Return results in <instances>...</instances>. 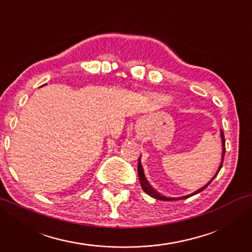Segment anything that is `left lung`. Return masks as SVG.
I'll list each match as a JSON object with an SVG mask.
<instances>
[{
    "mask_svg": "<svg viewBox=\"0 0 252 252\" xmlns=\"http://www.w3.org/2000/svg\"><path fill=\"white\" fill-rule=\"evenodd\" d=\"M220 137H221V146H222L221 163H220V165H219V168H218V171H217L216 175H215V177H213V178L211 179V180H210V181L208 182V184H206L205 186H203L202 188H199L198 190H196V191H194V192H191V194H189V195L182 196V197H166V196L160 195L159 192H157L156 190H155V189H154L153 187H151V186L149 185V182H148V180L146 179V175H144V172H143L142 164H141V157H139V164H137V173H139V180H140L141 187H142V189L144 190V192H147V194L149 195V196H151V197H154V198H156V199H160V201H178V199H185V198H188V197H190V196H192V195H196V194H198V192H201L202 190H204V189H205L206 187H208V186H209L210 184H211L213 179H215V178L217 177V174L219 173L220 168H221V166H222L223 156H225V150H226V148H225V136H223V132H222V130H220Z\"/></svg>",
    "mask_w": 252,
    "mask_h": 252,
    "instance_id": "left-lung-1",
    "label": "left lung"
}]
</instances>
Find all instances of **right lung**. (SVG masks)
Wrapping results in <instances>:
<instances>
[{
  "label": "right lung",
  "mask_w": 252,
  "mask_h": 252,
  "mask_svg": "<svg viewBox=\"0 0 252 252\" xmlns=\"http://www.w3.org/2000/svg\"><path fill=\"white\" fill-rule=\"evenodd\" d=\"M46 85H47V84H46ZM42 86H43V85H42ZM42 86H41V87H42Z\"/></svg>",
  "instance_id": "right-lung-1"
}]
</instances>
